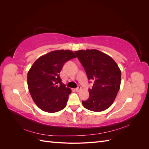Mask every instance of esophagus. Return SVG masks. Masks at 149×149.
Returning a JSON list of instances; mask_svg holds the SVG:
<instances>
[{
  "label": "esophagus",
  "instance_id": "esophagus-1",
  "mask_svg": "<svg viewBox=\"0 0 149 149\" xmlns=\"http://www.w3.org/2000/svg\"><path fill=\"white\" fill-rule=\"evenodd\" d=\"M81 87L80 86H78L77 88H76V89H75V91L78 92V91H79V90H81Z\"/></svg>",
  "mask_w": 149,
  "mask_h": 149
}]
</instances>
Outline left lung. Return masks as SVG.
<instances>
[{
	"label": "left lung",
	"mask_w": 149,
	"mask_h": 149,
	"mask_svg": "<svg viewBox=\"0 0 149 149\" xmlns=\"http://www.w3.org/2000/svg\"><path fill=\"white\" fill-rule=\"evenodd\" d=\"M74 52L88 79L94 80L93 86L89 89V99L82 101L83 106L94 112L105 111L114 102L120 89V70L110 56L97 49Z\"/></svg>",
	"instance_id": "8db88e82"
}]
</instances>
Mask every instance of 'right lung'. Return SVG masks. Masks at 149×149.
Masks as SVG:
<instances>
[{
    "label": "right lung",
    "instance_id": "add662e5",
    "mask_svg": "<svg viewBox=\"0 0 149 149\" xmlns=\"http://www.w3.org/2000/svg\"><path fill=\"white\" fill-rule=\"evenodd\" d=\"M76 57L69 49L55 50L39 57L31 66L27 74L28 88L40 109L53 113L65 107L71 90L62 83L60 73L66 61Z\"/></svg>",
    "mask_w": 149,
    "mask_h": 149
}]
</instances>
